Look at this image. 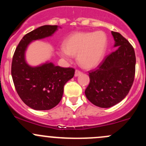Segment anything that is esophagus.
Segmentation results:
<instances>
[{"mask_svg": "<svg viewBox=\"0 0 146 146\" xmlns=\"http://www.w3.org/2000/svg\"><path fill=\"white\" fill-rule=\"evenodd\" d=\"M81 74H82V72L80 71V70H76V71H75V77H78V76H80Z\"/></svg>", "mask_w": 146, "mask_h": 146, "instance_id": "1", "label": "esophagus"}]
</instances>
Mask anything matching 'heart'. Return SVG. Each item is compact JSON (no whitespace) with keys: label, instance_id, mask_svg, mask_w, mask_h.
<instances>
[{"label":"heart","instance_id":"obj_1","mask_svg":"<svg viewBox=\"0 0 146 146\" xmlns=\"http://www.w3.org/2000/svg\"><path fill=\"white\" fill-rule=\"evenodd\" d=\"M108 38L102 31L75 32L64 42V49L58 51L61 57L77 56L79 65L85 69H93L103 61L107 52Z\"/></svg>","mask_w":146,"mask_h":146}]
</instances>
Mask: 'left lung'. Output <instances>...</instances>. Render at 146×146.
Instances as JSON below:
<instances>
[{
	"instance_id": "obj_1",
	"label": "left lung",
	"mask_w": 146,
	"mask_h": 146,
	"mask_svg": "<svg viewBox=\"0 0 146 146\" xmlns=\"http://www.w3.org/2000/svg\"><path fill=\"white\" fill-rule=\"evenodd\" d=\"M115 51L106 57L95 70L89 72L90 83L85 91L90 102L109 108L123 100L134 80L136 55L129 41L118 32H111Z\"/></svg>"
}]
</instances>
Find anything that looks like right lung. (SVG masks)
Wrapping results in <instances>:
<instances>
[{
    "label": "right lung",
    "mask_w": 146,
    "mask_h": 146,
    "mask_svg": "<svg viewBox=\"0 0 146 146\" xmlns=\"http://www.w3.org/2000/svg\"><path fill=\"white\" fill-rule=\"evenodd\" d=\"M58 25H44L25 35L14 53L11 75L15 88L22 100L35 110H48L62 98L65 84L74 76L72 68H62L46 61L39 66L27 64L25 53L32 42L51 36Z\"/></svg>",
    "instance_id": "obj_1"
}]
</instances>
